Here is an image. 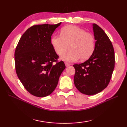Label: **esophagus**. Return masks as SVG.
Wrapping results in <instances>:
<instances>
[{"label":"esophagus","instance_id":"esophagus-1","mask_svg":"<svg viewBox=\"0 0 127 127\" xmlns=\"http://www.w3.org/2000/svg\"><path fill=\"white\" fill-rule=\"evenodd\" d=\"M65 66L66 67H68V66H69L70 65V64L69 63H65Z\"/></svg>","mask_w":127,"mask_h":127}]
</instances>
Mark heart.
<instances>
[{"label": "heart", "mask_w": 127, "mask_h": 127, "mask_svg": "<svg viewBox=\"0 0 127 127\" xmlns=\"http://www.w3.org/2000/svg\"><path fill=\"white\" fill-rule=\"evenodd\" d=\"M60 35H53L51 43L56 53L60 57L63 56L69 50L63 58L67 62H73L79 59L81 61L87 59L95 48V40L93 35L78 27H64L61 29Z\"/></svg>", "instance_id": "obj_1"}]
</instances>
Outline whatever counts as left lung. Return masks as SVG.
<instances>
[{"mask_svg": "<svg viewBox=\"0 0 127 127\" xmlns=\"http://www.w3.org/2000/svg\"><path fill=\"white\" fill-rule=\"evenodd\" d=\"M95 48L89 59L74 64V84L81 93L94 95L109 85L115 68V52L112 43L99 26L93 24Z\"/></svg>", "mask_w": 127, "mask_h": 127, "instance_id": "left-lung-1", "label": "left lung"}]
</instances>
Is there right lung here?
Segmentation results:
<instances>
[{"label":"right lung","mask_w":127,"mask_h":127,"mask_svg":"<svg viewBox=\"0 0 127 127\" xmlns=\"http://www.w3.org/2000/svg\"><path fill=\"white\" fill-rule=\"evenodd\" d=\"M61 24L31 27L16 47V74L27 91L34 96L45 97L52 93L65 68L63 61L57 62L58 56L51 43V36Z\"/></svg>","instance_id":"1"}]
</instances>
